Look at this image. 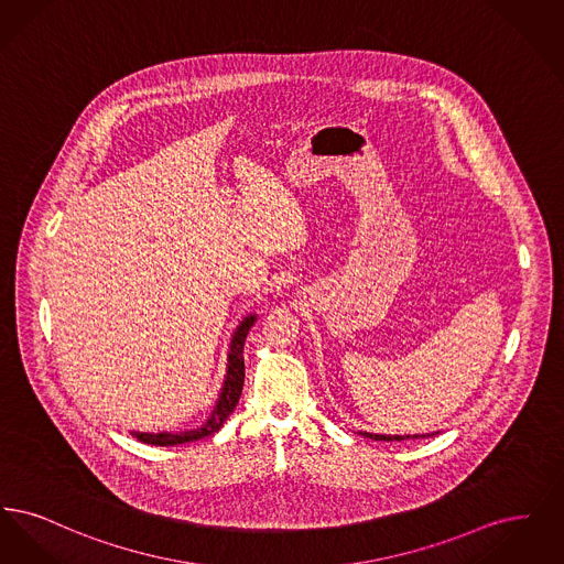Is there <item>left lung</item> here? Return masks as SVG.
I'll list each match as a JSON object with an SVG mask.
<instances>
[{"instance_id":"obj_1","label":"left lung","mask_w":564,"mask_h":564,"mask_svg":"<svg viewBox=\"0 0 564 564\" xmlns=\"http://www.w3.org/2000/svg\"><path fill=\"white\" fill-rule=\"evenodd\" d=\"M359 435L364 437H370V440H378V442H402V440H421V437H430V433L425 435H382V433H368V431H357ZM435 435V433H431Z\"/></svg>"}]
</instances>
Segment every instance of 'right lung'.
<instances>
[{
	"label": "right lung",
	"instance_id": "1",
	"mask_svg": "<svg viewBox=\"0 0 564 564\" xmlns=\"http://www.w3.org/2000/svg\"><path fill=\"white\" fill-rule=\"evenodd\" d=\"M258 315H247L242 317V322L237 325L232 340H230V350H228V364H226V376H224V384L219 389L217 402L214 410L209 414V419L196 427V430L186 431H161V433H145V431H131V435L137 437L143 444H152V446H177V444H186V442H196L203 440L207 435H212L215 431L224 425V421L235 412L239 398H241L242 382H245V357H242V347H245V338L251 329V325L256 323Z\"/></svg>",
	"mask_w": 564,
	"mask_h": 564
}]
</instances>
